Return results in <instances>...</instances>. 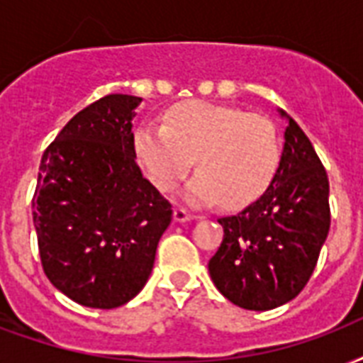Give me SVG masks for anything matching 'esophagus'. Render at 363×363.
I'll list each match as a JSON object with an SVG mask.
<instances>
[{"instance_id": "obj_1", "label": "esophagus", "mask_w": 363, "mask_h": 363, "mask_svg": "<svg viewBox=\"0 0 363 363\" xmlns=\"http://www.w3.org/2000/svg\"><path fill=\"white\" fill-rule=\"evenodd\" d=\"M175 220L177 223H188V220H194L196 218V215H192V213H188L186 209H182V207H179V209H175Z\"/></svg>"}]
</instances>
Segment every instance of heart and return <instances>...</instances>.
<instances>
[{"label": "heart", "mask_w": 363, "mask_h": 363, "mask_svg": "<svg viewBox=\"0 0 363 363\" xmlns=\"http://www.w3.org/2000/svg\"><path fill=\"white\" fill-rule=\"evenodd\" d=\"M138 162L160 190H173L192 169L182 198L192 206L223 200L228 209L255 201L280 162L272 121L240 108L190 101L171 108L165 125L145 123L135 131Z\"/></svg>", "instance_id": "1"}]
</instances>
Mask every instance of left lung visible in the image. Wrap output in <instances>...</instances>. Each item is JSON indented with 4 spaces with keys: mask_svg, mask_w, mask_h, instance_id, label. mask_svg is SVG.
I'll use <instances>...</instances> for the list:
<instances>
[{
    "mask_svg": "<svg viewBox=\"0 0 363 363\" xmlns=\"http://www.w3.org/2000/svg\"><path fill=\"white\" fill-rule=\"evenodd\" d=\"M280 165L261 198L218 218L223 243L209 261L213 284L245 311H272L303 291L329 232V181L314 146L291 116Z\"/></svg>",
    "mask_w": 363,
    "mask_h": 363,
    "instance_id": "1",
    "label": "left lung"
}]
</instances>
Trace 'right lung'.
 Instances as JSON below:
<instances>
[{
	"instance_id": "add662e5",
	"label": "right lung",
	"mask_w": 363,
	"mask_h": 363,
	"mask_svg": "<svg viewBox=\"0 0 363 363\" xmlns=\"http://www.w3.org/2000/svg\"><path fill=\"white\" fill-rule=\"evenodd\" d=\"M140 96L106 95L43 152L32 200L43 272L74 303L118 308L150 278L171 203L137 165Z\"/></svg>"
}]
</instances>
